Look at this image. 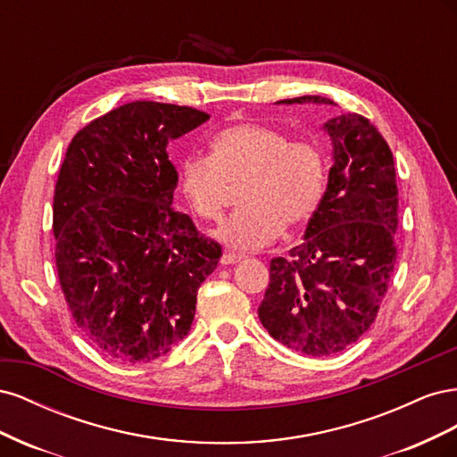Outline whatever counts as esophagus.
I'll list each match as a JSON object with an SVG mask.
<instances>
[{"mask_svg": "<svg viewBox=\"0 0 457 457\" xmlns=\"http://www.w3.org/2000/svg\"><path fill=\"white\" fill-rule=\"evenodd\" d=\"M244 255L240 253H232V252H225L223 255H220V265H234V262L242 261Z\"/></svg>", "mask_w": 457, "mask_h": 457, "instance_id": "34e87169", "label": "esophagus"}]
</instances>
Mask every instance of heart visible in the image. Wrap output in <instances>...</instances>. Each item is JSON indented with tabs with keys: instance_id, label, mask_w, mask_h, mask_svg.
Here are the masks:
<instances>
[{
	"instance_id": "b5f03b06",
	"label": "heart",
	"mask_w": 457,
	"mask_h": 457,
	"mask_svg": "<svg viewBox=\"0 0 457 457\" xmlns=\"http://www.w3.org/2000/svg\"><path fill=\"white\" fill-rule=\"evenodd\" d=\"M210 156H188L179 170V188L188 207L205 220L225 210L230 185L242 183L240 204L213 230L232 250H259L284 228H295L314 215L326 185L322 150L309 141L261 123H237L212 139Z\"/></svg>"
}]
</instances>
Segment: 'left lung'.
<instances>
[{
	"label": "left lung",
	"instance_id": "1",
	"mask_svg": "<svg viewBox=\"0 0 457 457\" xmlns=\"http://www.w3.org/2000/svg\"><path fill=\"white\" fill-rule=\"evenodd\" d=\"M334 104L318 95L276 104ZM334 165L305 240L270 261V284L257 309L287 349L329 356L351 347L373 324L396 262L398 188L393 152L358 114L324 123Z\"/></svg>",
	"mask_w": 457,
	"mask_h": 457
}]
</instances>
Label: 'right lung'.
<instances>
[{"label": "right lung", "mask_w": 457, "mask_h": 457, "mask_svg": "<svg viewBox=\"0 0 457 457\" xmlns=\"http://www.w3.org/2000/svg\"><path fill=\"white\" fill-rule=\"evenodd\" d=\"M210 120L190 106L128 103L78 131L53 198L59 282L74 324L108 358L143 364L190 331L220 257L175 212L168 145Z\"/></svg>", "instance_id": "right-lung-1"}]
</instances>
